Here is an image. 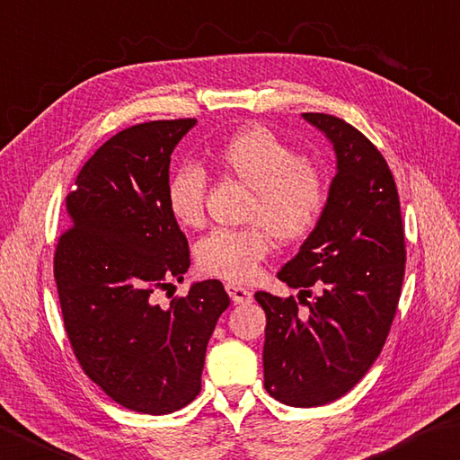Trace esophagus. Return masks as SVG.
Segmentation results:
<instances>
[{
    "label": "esophagus",
    "mask_w": 460,
    "mask_h": 460,
    "mask_svg": "<svg viewBox=\"0 0 460 460\" xmlns=\"http://www.w3.org/2000/svg\"><path fill=\"white\" fill-rule=\"evenodd\" d=\"M227 289L231 301L235 305H249L251 301H253V293H251L249 289H245V287H239V285H227L225 287Z\"/></svg>",
    "instance_id": "esophagus-1"
}]
</instances>
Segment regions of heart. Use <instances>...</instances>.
<instances>
[{"instance_id":"1","label":"heart","mask_w":460,"mask_h":460,"mask_svg":"<svg viewBox=\"0 0 460 460\" xmlns=\"http://www.w3.org/2000/svg\"><path fill=\"white\" fill-rule=\"evenodd\" d=\"M223 173L253 189L245 229H215L197 245V263L207 275L229 283H247L271 253V233L281 241H299L317 227L327 207V183L321 171L261 125L235 131L215 149ZM207 175L197 165H181L167 181V207L183 227H201ZM266 225L263 226L262 223Z\"/></svg>"}]
</instances>
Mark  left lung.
Segmentation results:
<instances>
[{
    "label": "left lung",
    "mask_w": 460,
    "mask_h": 460,
    "mask_svg": "<svg viewBox=\"0 0 460 460\" xmlns=\"http://www.w3.org/2000/svg\"><path fill=\"white\" fill-rule=\"evenodd\" d=\"M332 143L337 173L317 227L277 277L293 296L255 293L267 314L265 389L291 407L343 397L381 355L404 277V233L397 185L381 151L353 125L303 113ZM313 288L320 295L304 299Z\"/></svg>",
    "instance_id": "obj_1"
}]
</instances>
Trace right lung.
<instances>
[{"label": "right lung", "mask_w": 460, "mask_h": 460, "mask_svg": "<svg viewBox=\"0 0 460 460\" xmlns=\"http://www.w3.org/2000/svg\"><path fill=\"white\" fill-rule=\"evenodd\" d=\"M197 119L123 129L81 167L53 257L63 325L85 375L121 407L167 415L201 391L205 350L229 295L193 283L167 309L153 301L183 281L189 245L167 207L171 153Z\"/></svg>", "instance_id": "add662e5"}]
</instances>
